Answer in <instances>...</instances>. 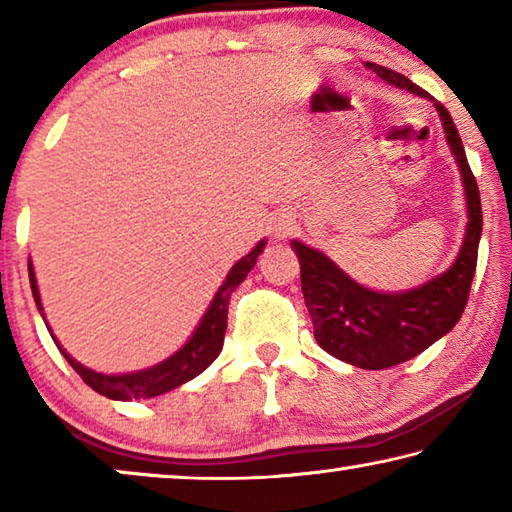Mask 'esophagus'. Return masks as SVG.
<instances>
[{"label": "esophagus", "mask_w": 512, "mask_h": 512, "mask_svg": "<svg viewBox=\"0 0 512 512\" xmlns=\"http://www.w3.org/2000/svg\"><path fill=\"white\" fill-rule=\"evenodd\" d=\"M273 232H275V237H287L289 235V221H284V219L277 221Z\"/></svg>", "instance_id": "esophagus-1"}]
</instances>
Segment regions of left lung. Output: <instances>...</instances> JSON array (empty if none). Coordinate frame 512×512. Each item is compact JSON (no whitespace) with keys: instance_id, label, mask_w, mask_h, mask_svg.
<instances>
[{"instance_id":"8db88e82","label":"left lung","mask_w":512,"mask_h":512,"mask_svg":"<svg viewBox=\"0 0 512 512\" xmlns=\"http://www.w3.org/2000/svg\"><path fill=\"white\" fill-rule=\"evenodd\" d=\"M366 67L381 81L418 94L436 106L447 144L461 169L467 201L465 239L454 264L445 273L409 291L381 293L361 287L320 250L296 239L291 241L300 262L302 296L320 348L357 368L384 370L418 357L431 343L452 332V327L461 320L476 271L483 216L479 187L447 108L404 74L377 63H366Z\"/></svg>"}]
</instances>
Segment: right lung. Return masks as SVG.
<instances>
[{
  "instance_id": "obj_1",
  "label": "right lung",
  "mask_w": 512,
  "mask_h": 512,
  "mask_svg": "<svg viewBox=\"0 0 512 512\" xmlns=\"http://www.w3.org/2000/svg\"><path fill=\"white\" fill-rule=\"evenodd\" d=\"M264 246H266V239L259 241V244L250 250L246 257H241L239 262L230 268L228 277H225V282L221 284L219 291H216L212 305L207 307L205 316L194 329V334L189 336V341L176 354H173V357L158 363V366L146 368L140 372H128V375H103V372L85 368L79 361L69 357V354L63 350V345L56 341L54 334H51V339H54L60 354L67 359L69 366L79 372L85 384H88L92 391H97L99 395H106L110 400L126 402V400H149V397L169 393L173 388L183 386L185 381L201 375V372L210 366L216 357H219V352L223 348L225 327H228V305H230L232 291L246 280V275L250 273V268L255 266ZM29 280H31L33 300H36L38 311L42 314L40 291H38V282H36V273H33L31 259H29ZM42 318H45V314H42Z\"/></svg>"
}]
</instances>
